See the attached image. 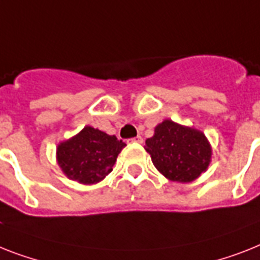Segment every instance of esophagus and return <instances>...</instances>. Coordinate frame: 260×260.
Masks as SVG:
<instances>
[{"label": "esophagus", "instance_id": "esophagus-1", "mask_svg": "<svg viewBox=\"0 0 260 260\" xmlns=\"http://www.w3.org/2000/svg\"><path fill=\"white\" fill-rule=\"evenodd\" d=\"M130 141H132V142H137V143H142V142H143V138H142V137H141V135H138V137H135V138L130 139Z\"/></svg>", "mask_w": 260, "mask_h": 260}]
</instances>
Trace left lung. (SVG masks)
Segmentation results:
<instances>
[{"label": "left lung", "mask_w": 260, "mask_h": 260, "mask_svg": "<svg viewBox=\"0 0 260 260\" xmlns=\"http://www.w3.org/2000/svg\"><path fill=\"white\" fill-rule=\"evenodd\" d=\"M146 151L167 179L187 183L205 173L211 162V146L197 128L165 119L146 139Z\"/></svg>", "instance_id": "1"}]
</instances>
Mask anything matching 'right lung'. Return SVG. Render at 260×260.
I'll use <instances>...</instances> for the list:
<instances>
[{
	"mask_svg": "<svg viewBox=\"0 0 260 260\" xmlns=\"http://www.w3.org/2000/svg\"><path fill=\"white\" fill-rule=\"evenodd\" d=\"M125 146L115 135L86 126L58 145L57 162L69 179L83 184L98 183L113 170Z\"/></svg>",
	"mask_w": 260,
	"mask_h": 260,
	"instance_id": "right-lung-1",
	"label": "right lung"
}]
</instances>
